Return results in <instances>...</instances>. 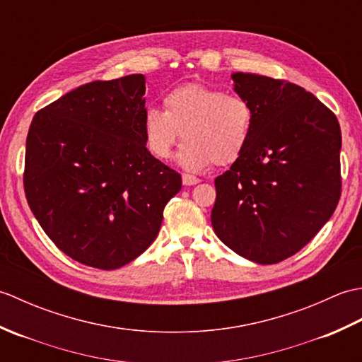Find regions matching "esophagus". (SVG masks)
<instances>
[{
	"label": "esophagus",
	"instance_id": "obj_1",
	"mask_svg": "<svg viewBox=\"0 0 362 362\" xmlns=\"http://www.w3.org/2000/svg\"><path fill=\"white\" fill-rule=\"evenodd\" d=\"M182 180H183V185L185 187H191V185H197L199 182H201V179L199 177H194V175H189V174H183L182 175Z\"/></svg>",
	"mask_w": 362,
	"mask_h": 362
}]
</instances>
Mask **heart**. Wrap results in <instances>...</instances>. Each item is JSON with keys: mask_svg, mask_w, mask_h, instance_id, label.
I'll list each match as a JSON object with an SVG mask.
<instances>
[{"mask_svg": "<svg viewBox=\"0 0 362 362\" xmlns=\"http://www.w3.org/2000/svg\"><path fill=\"white\" fill-rule=\"evenodd\" d=\"M163 110L149 107L143 115L144 144L157 160L171 157L180 134L179 161L188 169L232 165L252 140L255 112L241 95L187 83L163 98Z\"/></svg>", "mask_w": 362, "mask_h": 362, "instance_id": "obj_1", "label": "heart"}]
</instances>
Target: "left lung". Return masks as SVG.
<instances>
[{"mask_svg": "<svg viewBox=\"0 0 362 362\" xmlns=\"http://www.w3.org/2000/svg\"><path fill=\"white\" fill-rule=\"evenodd\" d=\"M255 112L252 140L214 179V233L238 255L275 264L303 249L341 199V127L310 91L284 79L236 73Z\"/></svg>", "mask_w": 362, "mask_h": 362, "instance_id": "8db88e82", "label": "left lung"}]
</instances>
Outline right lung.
<instances>
[{"instance_id": "add662e5", "label": "right lung", "mask_w": 362, "mask_h": 362, "mask_svg": "<svg viewBox=\"0 0 362 362\" xmlns=\"http://www.w3.org/2000/svg\"><path fill=\"white\" fill-rule=\"evenodd\" d=\"M144 76L81 86L35 113L23 187L29 209L65 255L124 266L156 240L182 177L144 144Z\"/></svg>"}]
</instances>
